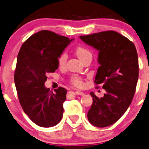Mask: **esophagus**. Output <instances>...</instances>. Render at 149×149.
Wrapping results in <instances>:
<instances>
[{"label": "esophagus", "mask_w": 149, "mask_h": 149, "mask_svg": "<svg viewBox=\"0 0 149 149\" xmlns=\"http://www.w3.org/2000/svg\"><path fill=\"white\" fill-rule=\"evenodd\" d=\"M74 93L76 95H84V93L81 91H75Z\"/></svg>", "instance_id": "1"}]
</instances>
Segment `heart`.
Wrapping results in <instances>:
<instances>
[{
	"mask_svg": "<svg viewBox=\"0 0 149 149\" xmlns=\"http://www.w3.org/2000/svg\"><path fill=\"white\" fill-rule=\"evenodd\" d=\"M75 52L77 54V56H78L81 61L85 60L87 57H92L91 52L89 51L87 49L83 47H77L75 49ZM67 59V54L66 53H62V54L59 56V59H58V63H59V67H62L66 64ZM70 82L73 85L76 86V87H81L83 85V82H82V79L79 77L74 76L71 78Z\"/></svg>",
	"mask_w": 149,
	"mask_h": 149,
	"instance_id": "obj_1",
	"label": "heart"
}]
</instances>
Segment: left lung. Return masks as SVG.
Wrapping results in <instances>:
<instances>
[{
    "mask_svg": "<svg viewBox=\"0 0 149 149\" xmlns=\"http://www.w3.org/2000/svg\"><path fill=\"white\" fill-rule=\"evenodd\" d=\"M79 38L99 52L95 83L106 91L100 98L90 93L93 104L87 118L98 128L109 126L120 118L134 96L139 70L137 51L132 41L114 31Z\"/></svg>",
    "mask_w": 149,
    "mask_h": 149,
    "instance_id": "1",
    "label": "left lung"
}]
</instances>
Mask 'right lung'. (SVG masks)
I'll list each match as a JSON object with an SVG mask.
<instances>
[{"instance_id": "right-lung-1", "label": "right lung", "mask_w": 149, "mask_h": 149, "mask_svg": "<svg viewBox=\"0 0 149 149\" xmlns=\"http://www.w3.org/2000/svg\"><path fill=\"white\" fill-rule=\"evenodd\" d=\"M72 41L43 30L31 36L18 52L14 74L18 100L24 113L39 126H54L63 116L67 90L60 87L53 93L44 83L47 74L57 70L58 59Z\"/></svg>"}]
</instances>
